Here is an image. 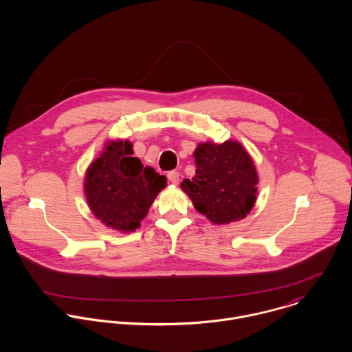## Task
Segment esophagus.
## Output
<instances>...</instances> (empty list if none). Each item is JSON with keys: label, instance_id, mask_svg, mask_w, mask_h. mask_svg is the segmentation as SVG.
<instances>
[{"label": "esophagus", "instance_id": "obj_1", "mask_svg": "<svg viewBox=\"0 0 352 352\" xmlns=\"http://www.w3.org/2000/svg\"><path fill=\"white\" fill-rule=\"evenodd\" d=\"M166 176H168V180H169L172 184H179V180H180L179 172H176V170H169Z\"/></svg>", "mask_w": 352, "mask_h": 352}]
</instances>
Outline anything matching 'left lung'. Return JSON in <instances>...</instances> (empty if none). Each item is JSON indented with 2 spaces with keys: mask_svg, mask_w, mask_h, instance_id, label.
<instances>
[{
  "mask_svg": "<svg viewBox=\"0 0 352 352\" xmlns=\"http://www.w3.org/2000/svg\"><path fill=\"white\" fill-rule=\"evenodd\" d=\"M197 175L184 179L182 190L195 208L217 225L243 219L257 194V175L251 157L234 141L201 144L194 153Z\"/></svg>",
  "mask_w": 352,
  "mask_h": 352,
  "instance_id": "obj_1",
  "label": "left lung"
}]
</instances>
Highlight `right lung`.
Listing matches in <instances>:
<instances>
[{"label":"right lung","instance_id":"1","mask_svg":"<svg viewBox=\"0 0 352 352\" xmlns=\"http://www.w3.org/2000/svg\"><path fill=\"white\" fill-rule=\"evenodd\" d=\"M129 141L109 142L92 162L85 177V194L92 212L112 229L130 232L141 225L166 179L144 168L133 157Z\"/></svg>","mask_w":352,"mask_h":352}]
</instances>
